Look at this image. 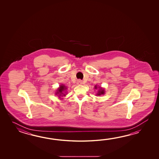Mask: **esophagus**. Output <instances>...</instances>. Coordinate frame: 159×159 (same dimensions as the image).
<instances>
[{"mask_svg": "<svg viewBox=\"0 0 159 159\" xmlns=\"http://www.w3.org/2000/svg\"><path fill=\"white\" fill-rule=\"evenodd\" d=\"M83 84V82H82V81H81V80H78L77 81V84Z\"/></svg>", "mask_w": 159, "mask_h": 159, "instance_id": "esophagus-1", "label": "esophagus"}]
</instances>
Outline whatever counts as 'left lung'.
I'll return each mask as SVG.
<instances>
[{"label": "left lung", "instance_id": "obj_1", "mask_svg": "<svg viewBox=\"0 0 159 159\" xmlns=\"http://www.w3.org/2000/svg\"><path fill=\"white\" fill-rule=\"evenodd\" d=\"M95 89H98L97 85H95ZM105 90H104V89H103L102 88H101V87H99L98 93L97 94V95H101L105 94Z\"/></svg>", "mask_w": 159, "mask_h": 159}]
</instances>
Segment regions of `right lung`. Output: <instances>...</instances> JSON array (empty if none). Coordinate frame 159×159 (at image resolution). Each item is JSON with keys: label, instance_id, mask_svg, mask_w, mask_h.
<instances>
[{"label": "right lung", "instance_id": "add662e5", "mask_svg": "<svg viewBox=\"0 0 159 159\" xmlns=\"http://www.w3.org/2000/svg\"><path fill=\"white\" fill-rule=\"evenodd\" d=\"M67 89V88L65 86L64 84H61L60 86V88H58L57 90V92L56 93V95H58V97H63L65 96V91Z\"/></svg>", "mask_w": 159, "mask_h": 159}]
</instances>
